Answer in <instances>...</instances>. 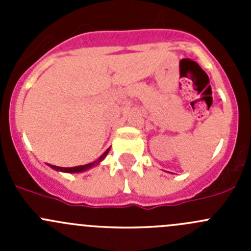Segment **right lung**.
Listing matches in <instances>:
<instances>
[{
    "label": "right lung",
    "instance_id": "1",
    "mask_svg": "<svg viewBox=\"0 0 251 251\" xmlns=\"http://www.w3.org/2000/svg\"><path fill=\"white\" fill-rule=\"evenodd\" d=\"M109 149H110V148H108L107 151H105L104 153H103L102 155L100 156V158H98V160L93 161V163H90V164H86V165L74 166V168H60V166H55V165H50V168H52V169H54V170H57V171H63V173H69V174L82 173V171L88 170V169H91V168H92V166H96V165H97V164H100V161H102L103 159H104L105 156H107V154H108V151H109Z\"/></svg>",
    "mask_w": 251,
    "mask_h": 251
}]
</instances>
